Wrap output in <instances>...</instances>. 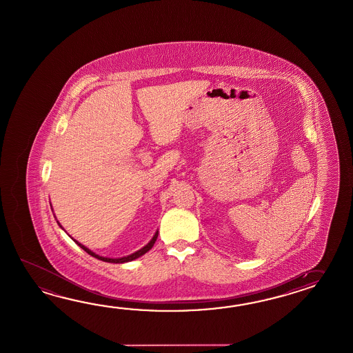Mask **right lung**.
Listing matches in <instances>:
<instances>
[{
  "mask_svg": "<svg viewBox=\"0 0 353 353\" xmlns=\"http://www.w3.org/2000/svg\"><path fill=\"white\" fill-rule=\"evenodd\" d=\"M59 224V223H58ZM59 227L62 228V225L59 224ZM157 236H158V230L156 232V234L153 235V238L150 239V242H149L147 245H144L141 250H139V251L134 252V253H132V254H129V256H126V257H120V259H108V257H102V256H99V254H96V253H94V252L91 251V250H88L87 247H85L83 244L79 243V242H77L76 239H73L76 243L79 244V247L83 250V251L87 252L90 256H92V257H94V259H101V261H103V262H110V263H124V262H130V261H133V259H139L141 256H143L144 253H147V252L153 247V244L156 243V241H157Z\"/></svg>",
  "mask_w": 353,
  "mask_h": 353,
  "instance_id": "obj_1",
  "label": "right lung"
}]
</instances>
